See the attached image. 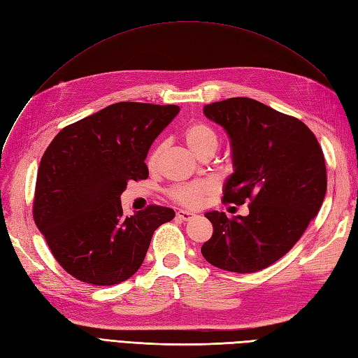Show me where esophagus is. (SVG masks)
Masks as SVG:
<instances>
[{
  "label": "esophagus",
  "instance_id": "esophagus-1",
  "mask_svg": "<svg viewBox=\"0 0 358 358\" xmlns=\"http://www.w3.org/2000/svg\"><path fill=\"white\" fill-rule=\"evenodd\" d=\"M194 216H196V213H192V212H188V210H182V209H179L178 212H176V218L178 220H180V221H189V220H192Z\"/></svg>",
  "mask_w": 358,
  "mask_h": 358
}]
</instances>
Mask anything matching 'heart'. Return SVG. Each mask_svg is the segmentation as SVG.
Masks as SVG:
<instances>
[{
  "mask_svg": "<svg viewBox=\"0 0 358 358\" xmlns=\"http://www.w3.org/2000/svg\"><path fill=\"white\" fill-rule=\"evenodd\" d=\"M183 140H185L187 146L192 150L197 157H203L206 154H213L220 143V136L216 129L206 124V122H196L191 124L183 131ZM161 154V146H155L148 157V166L152 169L157 166ZM212 183L206 180H199L192 183H185V185H179L171 189V197L176 201L185 204V206H199L206 197L212 192Z\"/></svg>",
  "mask_w": 358,
  "mask_h": 358,
  "instance_id": "heart-1",
  "label": "heart"
}]
</instances>
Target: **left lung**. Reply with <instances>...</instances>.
<instances>
[{"label": "left lung", "mask_w": 358, "mask_h": 358, "mask_svg": "<svg viewBox=\"0 0 358 358\" xmlns=\"http://www.w3.org/2000/svg\"><path fill=\"white\" fill-rule=\"evenodd\" d=\"M203 113L230 137L234 170L224 200L249 201V215L206 213L213 234L201 254L229 272H258L284 257L317 216L327 189L322 150L299 119L246 96L208 104Z\"/></svg>", "instance_id": "8db88e82"}]
</instances>
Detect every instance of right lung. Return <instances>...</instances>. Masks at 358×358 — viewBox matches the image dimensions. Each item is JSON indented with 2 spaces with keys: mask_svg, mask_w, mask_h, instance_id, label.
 <instances>
[{
  "mask_svg": "<svg viewBox=\"0 0 358 358\" xmlns=\"http://www.w3.org/2000/svg\"><path fill=\"white\" fill-rule=\"evenodd\" d=\"M175 104L122 101L62 128L43 154L34 221L53 257L76 279L115 285L142 266L154 231L175 210L148 206L127 216L121 194L149 176V148L175 116Z\"/></svg>",
  "mask_w": 358,
  "mask_h": 358,
  "instance_id": "1",
  "label": "right lung"
}]
</instances>
